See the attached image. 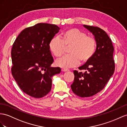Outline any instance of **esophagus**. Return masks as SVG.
<instances>
[{"instance_id":"obj_1","label":"esophagus","mask_w":127,"mask_h":127,"mask_svg":"<svg viewBox=\"0 0 127 127\" xmlns=\"http://www.w3.org/2000/svg\"><path fill=\"white\" fill-rule=\"evenodd\" d=\"M62 71H63V72H66V71H69V70L67 69H65V68H63V69H62Z\"/></svg>"}]
</instances>
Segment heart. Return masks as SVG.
I'll list each match as a JSON object with an SVG mask.
<instances>
[{
  "instance_id": "heart-1",
  "label": "heart",
  "mask_w": 127,
  "mask_h": 127,
  "mask_svg": "<svg viewBox=\"0 0 127 127\" xmlns=\"http://www.w3.org/2000/svg\"><path fill=\"white\" fill-rule=\"evenodd\" d=\"M61 38L55 36L51 39L49 47L55 56L63 55L66 47L71 46L70 55H65L56 61L57 66L70 68L77 66L80 61L87 62L91 59L96 49V41L92 36L87 35L85 32L78 28H71L63 32Z\"/></svg>"
}]
</instances>
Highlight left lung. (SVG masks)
<instances>
[{
	"mask_svg": "<svg viewBox=\"0 0 127 127\" xmlns=\"http://www.w3.org/2000/svg\"><path fill=\"white\" fill-rule=\"evenodd\" d=\"M95 35L96 49L90 61L73 71L74 79L71 85L73 92L80 97H90L102 90L115 71L114 47L106 32L97 27L84 25Z\"/></svg>",
	"mask_w": 127,
	"mask_h": 127,
	"instance_id": "1",
	"label": "left lung"
}]
</instances>
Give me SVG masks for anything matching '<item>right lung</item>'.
Masks as SVG:
<instances>
[{"mask_svg": "<svg viewBox=\"0 0 127 127\" xmlns=\"http://www.w3.org/2000/svg\"><path fill=\"white\" fill-rule=\"evenodd\" d=\"M60 30L56 25L39 23L22 31L11 50V72L21 90L35 98L46 95L51 89V78L61 72L51 67L54 59L49 43Z\"/></svg>", "mask_w": 127, "mask_h": 127, "instance_id": "obj_1", "label": "right lung"}]
</instances>
